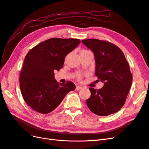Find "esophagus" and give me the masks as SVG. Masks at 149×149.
Instances as JSON below:
<instances>
[{
	"label": "esophagus",
	"mask_w": 149,
	"mask_h": 149,
	"mask_svg": "<svg viewBox=\"0 0 149 149\" xmlns=\"http://www.w3.org/2000/svg\"><path fill=\"white\" fill-rule=\"evenodd\" d=\"M82 89V87H81V86H77L76 87V91H78V90H79V89Z\"/></svg>",
	"instance_id": "34e87169"
}]
</instances>
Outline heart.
Masks as SVG:
<instances>
[{"label":"heart","instance_id":"heart-1","mask_svg":"<svg viewBox=\"0 0 149 149\" xmlns=\"http://www.w3.org/2000/svg\"><path fill=\"white\" fill-rule=\"evenodd\" d=\"M88 52V50H82L80 52ZM77 78H78V79H81V75H79V74L77 75Z\"/></svg>","mask_w":149,"mask_h":149}]
</instances>
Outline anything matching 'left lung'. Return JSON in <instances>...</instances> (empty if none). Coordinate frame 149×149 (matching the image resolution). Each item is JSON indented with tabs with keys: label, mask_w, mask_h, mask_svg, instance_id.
Instances as JSON below:
<instances>
[{
	"label": "left lung",
	"mask_w": 149,
	"mask_h": 149,
	"mask_svg": "<svg viewBox=\"0 0 149 149\" xmlns=\"http://www.w3.org/2000/svg\"><path fill=\"white\" fill-rule=\"evenodd\" d=\"M81 42L94 52L95 74L104 83L98 90L89 88L91 95L86 100L87 105L97 115L115 113L124 105L131 89L132 75L129 63L121 50L110 42L96 39Z\"/></svg>",
	"instance_id": "1"
}]
</instances>
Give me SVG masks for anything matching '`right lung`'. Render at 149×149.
<instances>
[{"label":"right lung","instance_id":"right-lung-1","mask_svg":"<svg viewBox=\"0 0 149 149\" xmlns=\"http://www.w3.org/2000/svg\"><path fill=\"white\" fill-rule=\"evenodd\" d=\"M79 44V39L54 38L36 45L26 55L19 86L23 99L34 110L49 113L66 94L75 89L74 84L70 81L58 83L54 71L63 68L66 56Z\"/></svg>","mask_w":149,"mask_h":149}]
</instances>
